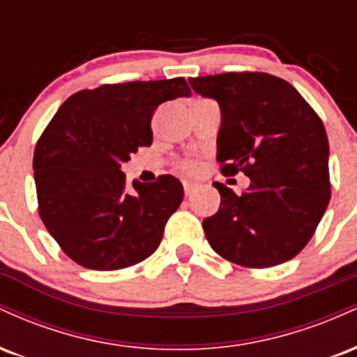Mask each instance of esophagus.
<instances>
[{"instance_id": "1", "label": "esophagus", "mask_w": 357, "mask_h": 357, "mask_svg": "<svg viewBox=\"0 0 357 357\" xmlns=\"http://www.w3.org/2000/svg\"><path fill=\"white\" fill-rule=\"evenodd\" d=\"M195 191H196V184L195 183H190V181L184 183V192H186V196L192 195Z\"/></svg>"}]
</instances>
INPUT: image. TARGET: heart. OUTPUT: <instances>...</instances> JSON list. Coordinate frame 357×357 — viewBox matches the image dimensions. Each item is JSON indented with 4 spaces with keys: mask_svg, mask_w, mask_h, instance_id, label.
Listing matches in <instances>:
<instances>
[{
    "mask_svg": "<svg viewBox=\"0 0 357 357\" xmlns=\"http://www.w3.org/2000/svg\"><path fill=\"white\" fill-rule=\"evenodd\" d=\"M179 169L186 171V173H195V171L198 169V162L192 161V159H183V161L179 162Z\"/></svg>",
    "mask_w": 357,
    "mask_h": 357,
    "instance_id": "b5f03b06",
    "label": "heart"
}]
</instances>
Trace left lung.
<instances>
[{
    "mask_svg": "<svg viewBox=\"0 0 357 357\" xmlns=\"http://www.w3.org/2000/svg\"><path fill=\"white\" fill-rule=\"evenodd\" d=\"M221 109V173L250 178L241 195L213 183L220 210L203 220L211 248L233 264H284L312 238L331 199L329 141L321 117L289 82L264 72L190 79Z\"/></svg>",
    "mask_w": 357,
    "mask_h": 357,
    "instance_id": "8db88e82",
    "label": "left lung"
}]
</instances>
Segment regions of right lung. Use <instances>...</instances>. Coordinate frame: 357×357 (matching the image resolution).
<instances>
[{
  "instance_id": "obj_1",
  "label": "right lung",
  "mask_w": 357,
  "mask_h": 357,
  "mask_svg": "<svg viewBox=\"0 0 357 357\" xmlns=\"http://www.w3.org/2000/svg\"><path fill=\"white\" fill-rule=\"evenodd\" d=\"M183 77L126 82L73 93L38 139L33 171L38 213L65 255L90 270L132 267L158 250L183 202L174 176L126 188L122 165L151 146V119L190 97Z\"/></svg>"
}]
</instances>
